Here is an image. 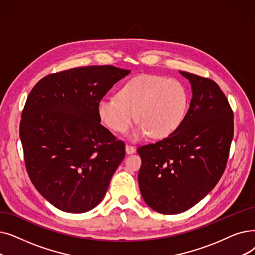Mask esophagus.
<instances>
[{
	"label": "esophagus",
	"instance_id": "34e87169",
	"mask_svg": "<svg viewBox=\"0 0 255 255\" xmlns=\"http://www.w3.org/2000/svg\"><path fill=\"white\" fill-rule=\"evenodd\" d=\"M125 149H126L127 154H132V153L135 152V147H133L132 145H129V143H126Z\"/></svg>",
	"mask_w": 255,
	"mask_h": 255
}]
</instances>
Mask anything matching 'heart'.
I'll return each instance as SVG.
<instances>
[{"label":"heart","instance_id":"obj_1","mask_svg":"<svg viewBox=\"0 0 255 255\" xmlns=\"http://www.w3.org/2000/svg\"><path fill=\"white\" fill-rule=\"evenodd\" d=\"M187 107L189 96L180 81L163 76L140 75L122 86L118 97L101 99L97 113L103 123L116 132L126 131L135 115L139 123L132 137L150 134L162 138L181 125Z\"/></svg>","mask_w":255,"mask_h":255}]
</instances>
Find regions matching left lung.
Returning a JSON list of instances; mask_svg holds the SVG:
<instances>
[{"mask_svg": "<svg viewBox=\"0 0 255 255\" xmlns=\"http://www.w3.org/2000/svg\"><path fill=\"white\" fill-rule=\"evenodd\" d=\"M179 73L190 80L193 93L183 122L171 135L137 149L142 199L163 215L185 212L214 189L225 171L234 137V113L219 85Z\"/></svg>", "mask_w": 255, "mask_h": 255, "instance_id": "8db88e82", "label": "left lung"}]
</instances>
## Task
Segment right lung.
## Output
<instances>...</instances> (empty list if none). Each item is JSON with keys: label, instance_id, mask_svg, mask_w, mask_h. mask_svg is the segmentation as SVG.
Wrapping results in <instances>:
<instances>
[{"label": "right lung", "instance_id": "right-lung-1", "mask_svg": "<svg viewBox=\"0 0 255 255\" xmlns=\"http://www.w3.org/2000/svg\"><path fill=\"white\" fill-rule=\"evenodd\" d=\"M129 70L91 65L43 77L21 113L19 137L30 179L66 213H86L102 201L125 143L100 124L98 102Z\"/></svg>", "mask_w": 255, "mask_h": 255}]
</instances>
